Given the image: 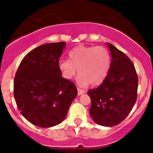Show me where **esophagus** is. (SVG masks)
Instances as JSON below:
<instances>
[{"mask_svg": "<svg viewBox=\"0 0 153 153\" xmlns=\"http://www.w3.org/2000/svg\"><path fill=\"white\" fill-rule=\"evenodd\" d=\"M78 95H81V94H84V93H85V91L84 90H82V89H80V88H78Z\"/></svg>", "mask_w": 153, "mask_h": 153, "instance_id": "obj_1", "label": "esophagus"}]
</instances>
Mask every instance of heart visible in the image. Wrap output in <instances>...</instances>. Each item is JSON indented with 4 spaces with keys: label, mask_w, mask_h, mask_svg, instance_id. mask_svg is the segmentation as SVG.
<instances>
[{
    "label": "heart",
    "mask_w": 153,
    "mask_h": 153,
    "mask_svg": "<svg viewBox=\"0 0 153 153\" xmlns=\"http://www.w3.org/2000/svg\"><path fill=\"white\" fill-rule=\"evenodd\" d=\"M70 59H61L58 68L62 78L71 80L79 75L77 82L80 85H99L106 78L111 66V55L106 47L102 46L75 47L69 52Z\"/></svg>",
    "instance_id": "1"
}]
</instances>
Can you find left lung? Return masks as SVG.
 I'll return each instance as SVG.
<instances>
[{
  "instance_id": "8db88e82",
  "label": "left lung",
  "mask_w": 153,
  "mask_h": 153,
  "mask_svg": "<svg viewBox=\"0 0 153 153\" xmlns=\"http://www.w3.org/2000/svg\"><path fill=\"white\" fill-rule=\"evenodd\" d=\"M111 62L106 78L88 94L91 100L90 114L95 122L113 127L127 117L137 98L138 77L130 59L113 45L107 43Z\"/></svg>"
}]
</instances>
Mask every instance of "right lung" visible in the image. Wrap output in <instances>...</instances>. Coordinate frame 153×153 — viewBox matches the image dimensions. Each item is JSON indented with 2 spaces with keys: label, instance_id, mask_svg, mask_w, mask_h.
I'll return each instance as SVG.
<instances>
[{
  "label": "right lung",
  "instance_id": "right-lung-1",
  "mask_svg": "<svg viewBox=\"0 0 153 153\" xmlns=\"http://www.w3.org/2000/svg\"><path fill=\"white\" fill-rule=\"evenodd\" d=\"M65 42L47 43L23 58L14 78L13 94L21 114L40 127L62 122L78 95L74 82L63 78L58 68Z\"/></svg>",
  "mask_w": 153,
  "mask_h": 153
}]
</instances>
